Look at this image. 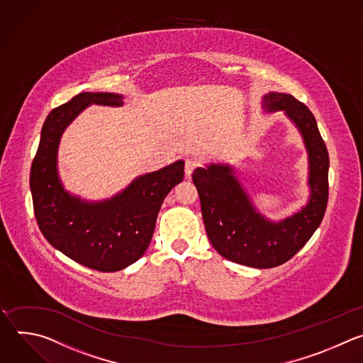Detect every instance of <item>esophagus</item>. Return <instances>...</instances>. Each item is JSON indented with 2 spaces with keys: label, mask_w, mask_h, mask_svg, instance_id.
Here are the masks:
<instances>
[{
  "label": "esophagus",
  "mask_w": 363,
  "mask_h": 363,
  "mask_svg": "<svg viewBox=\"0 0 363 363\" xmlns=\"http://www.w3.org/2000/svg\"><path fill=\"white\" fill-rule=\"evenodd\" d=\"M197 166H199L197 160H194V159H187L186 163H184V173H186V177H190L191 173H193V170H194Z\"/></svg>",
  "instance_id": "34e87169"
}]
</instances>
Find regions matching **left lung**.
<instances>
[{
	"label": "left lung",
	"instance_id": "left-lung-1",
	"mask_svg": "<svg viewBox=\"0 0 363 363\" xmlns=\"http://www.w3.org/2000/svg\"><path fill=\"white\" fill-rule=\"evenodd\" d=\"M262 110L283 111L302 135L309 164V197L301 210L277 222L267 219L230 164L197 167L191 179L211 246L235 263L269 269L292 259L319 228L328 204L329 156L315 116L294 96L270 91L262 97Z\"/></svg>",
	"mask_w": 363,
	"mask_h": 363
}]
</instances>
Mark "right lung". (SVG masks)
Wrapping results in <instances>:
<instances>
[{"label":"right lung","instance_id":"right-lung-1","mask_svg":"<svg viewBox=\"0 0 363 363\" xmlns=\"http://www.w3.org/2000/svg\"><path fill=\"white\" fill-rule=\"evenodd\" d=\"M91 104L121 107L123 96L80 93L54 108L41 128L30 187L38 228L52 247L86 267L117 272L147 250L163 200L184 177V162L138 176L106 200L71 194L58 174L60 141L72 120Z\"/></svg>","mask_w":363,"mask_h":363}]
</instances>
